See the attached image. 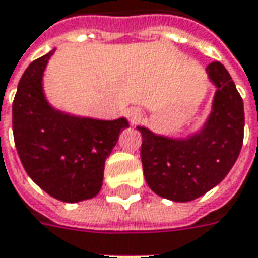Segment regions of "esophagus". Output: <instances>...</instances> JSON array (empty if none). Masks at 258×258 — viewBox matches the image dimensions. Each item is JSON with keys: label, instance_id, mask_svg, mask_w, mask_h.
<instances>
[{"label": "esophagus", "instance_id": "obj_1", "mask_svg": "<svg viewBox=\"0 0 258 258\" xmlns=\"http://www.w3.org/2000/svg\"><path fill=\"white\" fill-rule=\"evenodd\" d=\"M126 114H127V117H129V120L132 123H136L142 117V110L139 107H131V109H127Z\"/></svg>", "mask_w": 258, "mask_h": 258}]
</instances>
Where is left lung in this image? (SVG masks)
<instances>
[{
  "instance_id": "8db88e82",
  "label": "left lung",
  "mask_w": 258,
  "mask_h": 258,
  "mask_svg": "<svg viewBox=\"0 0 258 258\" xmlns=\"http://www.w3.org/2000/svg\"><path fill=\"white\" fill-rule=\"evenodd\" d=\"M215 86L211 110L204 123L186 136L142 134L141 159L145 181L156 195L175 203L200 198L223 181L235 164L244 138V104L233 79L220 61L207 67Z\"/></svg>"
}]
</instances>
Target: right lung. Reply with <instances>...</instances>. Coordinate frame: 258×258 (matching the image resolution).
<instances>
[{
	"label": "right lung",
	"instance_id": "right-lung-1",
	"mask_svg": "<svg viewBox=\"0 0 258 258\" xmlns=\"http://www.w3.org/2000/svg\"><path fill=\"white\" fill-rule=\"evenodd\" d=\"M54 51L34 60L18 83L14 142L25 172L43 191L63 203H80L100 192L104 162L129 122L79 116L50 103L43 76Z\"/></svg>",
	"mask_w": 258,
	"mask_h": 258
}]
</instances>
